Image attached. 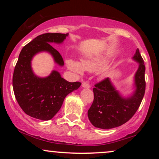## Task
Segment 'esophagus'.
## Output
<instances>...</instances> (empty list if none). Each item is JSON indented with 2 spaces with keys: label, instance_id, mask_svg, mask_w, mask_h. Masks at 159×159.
Returning a JSON list of instances; mask_svg holds the SVG:
<instances>
[{
  "label": "esophagus",
  "instance_id": "esophagus-1",
  "mask_svg": "<svg viewBox=\"0 0 159 159\" xmlns=\"http://www.w3.org/2000/svg\"><path fill=\"white\" fill-rule=\"evenodd\" d=\"M82 87H85V88H90V84L87 81H84L83 83H82Z\"/></svg>",
  "mask_w": 159,
  "mask_h": 159
}]
</instances>
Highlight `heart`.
<instances>
[{
	"label": "heart",
	"mask_w": 159,
	"mask_h": 159,
	"mask_svg": "<svg viewBox=\"0 0 159 159\" xmlns=\"http://www.w3.org/2000/svg\"><path fill=\"white\" fill-rule=\"evenodd\" d=\"M105 60L103 58H93V59L85 60L81 63L74 60L69 59L67 61V66L72 71L78 75L83 74L84 71L87 70L89 72H95L105 66Z\"/></svg>",
	"instance_id": "heart-1"
}]
</instances>
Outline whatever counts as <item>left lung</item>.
<instances>
[{"instance_id":"obj_1","label":"left lung","mask_w":159,"mask_h":159,"mask_svg":"<svg viewBox=\"0 0 159 159\" xmlns=\"http://www.w3.org/2000/svg\"><path fill=\"white\" fill-rule=\"evenodd\" d=\"M133 58L139 63V68L135 74V93L130 98L121 97L108 78L95 84L94 99L87 112L89 120L95 127L109 129L120 126L129 121L139 108L145 93V65L138 48Z\"/></svg>"}]
</instances>
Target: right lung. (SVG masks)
<instances>
[{
    "mask_svg": "<svg viewBox=\"0 0 159 159\" xmlns=\"http://www.w3.org/2000/svg\"><path fill=\"white\" fill-rule=\"evenodd\" d=\"M67 36L58 33L41 34L24 46L19 54L12 76L14 94L24 112L36 119L48 120L54 117L66 96L81 84L66 81L57 71L46 78H39L31 69L32 57L43 51L50 53L57 64H64L61 54L50 43H61Z\"/></svg>",
    "mask_w": 159,
    "mask_h": 159,
    "instance_id": "right-lung-1",
    "label": "right lung"
}]
</instances>
